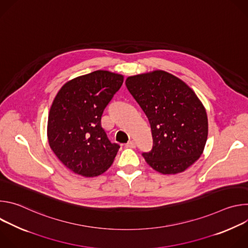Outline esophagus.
Segmentation results:
<instances>
[{"label": "esophagus", "instance_id": "1", "mask_svg": "<svg viewBox=\"0 0 248 248\" xmlns=\"http://www.w3.org/2000/svg\"><path fill=\"white\" fill-rule=\"evenodd\" d=\"M135 146H136V144L133 140H129L128 142L125 144L126 148H135Z\"/></svg>", "mask_w": 248, "mask_h": 248}]
</instances>
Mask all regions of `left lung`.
I'll return each instance as SVG.
<instances>
[{"label": "left lung", "instance_id": "left-lung-1", "mask_svg": "<svg viewBox=\"0 0 248 248\" xmlns=\"http://www.w3.org/2000/svg\"><path fill=\"white\" fill-rule=\"evenodd\" d=\"M125 85L150 123L153 147L142 153L147 164L163 174L194 164L208 136L207 113L194 91L164 70L128 77Z\"/></svg>", "mask_w": 248, "mask_h": 248}]
</instances>
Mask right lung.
<instances>
[{
	"instance_id": "obj_1",
	"label": "right lung",
	"mask_w": 248,
	"mask_h": 248,
	"mask_svg": "<svg viewBox=\"0 0 248 248\" xmlns=\"http://www.w3.org/2000/svg\"><path fill=\"white\" fill-rule=\"evenodd\" d=\"M124 82V76L95 72L64 83L49 112L47 136L58 159L75 173L91 178L107 170L120 145L112 143L101 117Z\"/></svg>"
}]
</instances>
